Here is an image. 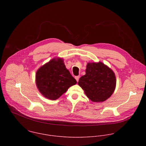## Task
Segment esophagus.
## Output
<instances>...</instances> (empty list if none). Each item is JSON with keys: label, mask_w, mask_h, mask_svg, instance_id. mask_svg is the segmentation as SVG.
Returning a JSON list of instances; mask_svg holds the SVG:
<instances>
[{"label": "esophagus", "mask_w": 146, "mask_h": 146, "mask_svg": "<svg viewBox=\"0 0 146 146\" xmlns=\"http://www.w3.org/2000/svg\"><path fill=\"white\" fill-rule=\"evenodd\" d=\"M79 78H80V76H76L75 77V79L76 80V81H77V82H78V81H79Z\"/></svg>", "instance_id": "1"}]
</instances>
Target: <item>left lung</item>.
Instances as JSON below:
<instances>
[{
	"mask_svg": "<svg viewBox=\"0 0 146 146\" xmlns=\"http://www.w3.org/2000/svg\"><path fill=\"white\" fill-rule=\"evenodd\" d=\"M85 75L78 82L85 93L91 101L102 102L113 93L116 84L114 72L103 63H89Z\"/></svg>",
	"mask_w": 146,
	"mask_h": 146,
	"instance_id": "obj_1",
	"label": "left lung"
}]
</instances>
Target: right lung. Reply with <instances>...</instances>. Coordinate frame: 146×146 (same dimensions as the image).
I'll return each mask as SVG.
<instances>
[{"mask_svg":"<svg viewBox=\"0 0 146 146\" xmlns=\"http://www.w3.org/2000/svg\"><path fill=\"white\" fill-rule=\"evenodd\" d=\"M76 83L60 58L52 60L41 67L36 74L39 90L45 97L51 100L58 99Z\"/></svg>","mask_w":146,"mask_h":146,"instance_id":"add662e5","label":"right lung"}]
</instances>
